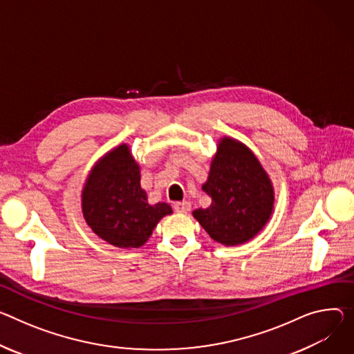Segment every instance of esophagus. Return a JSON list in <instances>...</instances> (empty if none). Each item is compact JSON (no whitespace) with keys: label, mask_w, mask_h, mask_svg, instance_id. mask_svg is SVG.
I'll return each mask as SVG.
<instances>
[{"label":"esophagus","mask_w":354,"mask_h":354,"mask_svg":"<svg viewBox=\"0 0 354 354\" xmlns=\"http://www.w3.org/2000/svg\"><path fill=\"white\" fill-rule=\"evenodd\" d=\"M190 202H187V201H183V202H176L175 205H174V209L176 210V212H179V213H187L189 210H190Z\"/></svg>","instance_id":"esophagus-1"}]
</instances>
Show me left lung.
<instances>
[{"instance_id": "left-lung-1", "label": "left lung", "mask_w": 354, "mask_h": 354, "mask_svg": "<svg viewBox=\"0 0 354 354\" xmlns=\"http://www.w3.org/2000/svg\"><path fill=\"white\" fill-rule=\"evenodd\" d=\"M202 189L212 198L207 209L194 212L207 234L223 245H239L259 234L274 209V187L260 160L240 141L217 144Z\"/></svg>"}]
</instances>
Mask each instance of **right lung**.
<instances>
[{
    "mask_svg": "<svg viewBox=\"0 0 354 354\" xmlns=\"http://www.w3.org/2000/svg\"><path fill=\"white\" fill-rule=\"evenodd\" d=\"M140 167L130 147L121 144L91 168L82 190V212L90 229L120 248L147 243L158 221L172 213L168 203L149 205Z\"/></svg>",
    "mask_w": 354,
    "mask_h": 354,
    "instance_id": "right-lung-1",
    "label": "right lung"
}]
</instances>
